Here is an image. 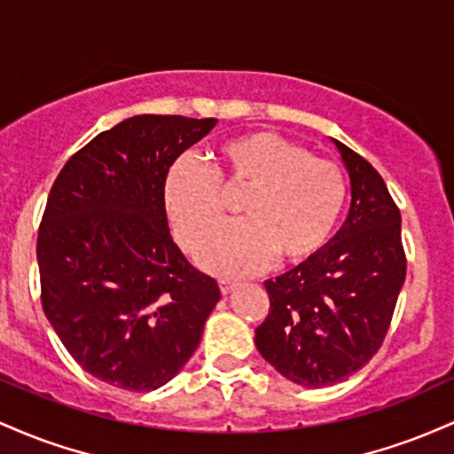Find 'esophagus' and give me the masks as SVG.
<instances>
[{
  "mask_svg": "<svg viewBox=\"0 0 454 454\" xmlns=\"http://www.w3.org/2000/svg\"><path fill=\"white\" fill-rule=\"evenodd\" d=\"M236 281H229V278H221V281H218V287H221V294L223 295H227V294H231L233 289H236Z\"/></svg>",
  "mask_w": 454,
  "mask_h": 454,
  "instance_id": "obj_1",
  "label": "esophagus"
}]
</instances>
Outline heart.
I'll list each match as a JSON object with an SVG mask.
<instances>
[{
	"mask_svg": "<svg viewBox=\"0 0 454 454\" xmlns=\"http://www.w3.org/2000/svg\"><path fill=\"white\" fill-rule=\"evenodd\" d=\"M223 188H247L244 218L216 229L195 257L210 272L240 277L270 259L302 263L333 236L348 182L337 162L268 130L244 132L216 147L214 167L177 159L162 180V207L177 242L195 248L223 218Z\"/></svg>",
	"mask_w": 454,
	"mask_h": 454,
	"instance_id": "heart-1",
	"label": "heart"
}]
</instances>
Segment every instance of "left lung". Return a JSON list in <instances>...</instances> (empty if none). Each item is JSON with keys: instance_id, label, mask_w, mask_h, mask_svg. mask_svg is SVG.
I'll list each match as a JSON object with an SVG mask.
<instances>
[{"instance_id": "obj_1", "label": "left lung", "mask_w": 454, "mask_h": 454, "mask_svg": "<svg viewBox=\"0 0 454 454\" xmlns=\"http://www.w3.org/2000/svg\"><path fill=\"white\" fill-rule=\"evenodd\" d=\"M349 173L343 227L298 268L266 281L254 345L278 373L322 388L349 378L384 343L405 281L401 212L369 160L334 139Z\"/></svg>"}]
</instances>
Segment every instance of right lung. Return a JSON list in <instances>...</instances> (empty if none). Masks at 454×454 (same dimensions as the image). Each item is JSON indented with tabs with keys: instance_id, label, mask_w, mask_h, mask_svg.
I'll use <instances>...</instances> for the list:
<instances>
[{
	"instance_id": "1",
	"label": "right lung",
	"mask_w": 454,
	"mask_h": 454,
	"mask_svg": "<svg viewBox=\"0 0 454 454\" xmlns=\"http://www.w3.org/2000/svg\"><path fill=\"white\" fill-rule=\"evenodd\" d=\"M214 117L135 115L68 159L38 229L40 298L74 363L121 390L160 388L200 345L221 289L173 242L162 180Z\"/></svg>"
}]
</instances>
